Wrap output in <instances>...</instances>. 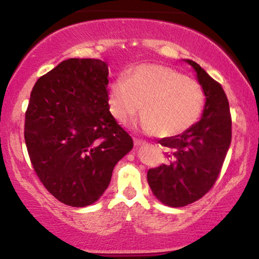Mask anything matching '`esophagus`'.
Instances as JSON below:
<instances>
[{
	"instance_id": "34e87169",
	"label": "esophagus",
	"mask_w": 259,
	"mask_h": 259,
	"mask_svg": "<svg viewBox=\"0 0 259 259\" xmlns=\"http://www.w3.org/2000/svg\"><path fill=\"white\" fill-rule=\"evenodd\" d=\"M145 144H146V142L142 141V140H139V139L134 140V145H135V147H140V146H142V145H145Z\"/></svg>"
}]
</instances>
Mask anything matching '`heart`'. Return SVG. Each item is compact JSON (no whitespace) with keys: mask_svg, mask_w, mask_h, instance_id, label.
Segmentation results:
<instances>
[{"mask_svg":"<svg viewBox=\"0 0 259 259\" xmlns=\"http://www.w3.org/2000/svg\"><path fill=\"white\" fill-rule=\"evenodd\" d=\"M203 102V90L196 80L159 64L134 68L126 81L117 80L108 92L109 108L119 123L133 119L142 108L140 129L160 138L179 135L194 125Z\"/></svg>","mask_w":259,"mask_h":259,"instance_id":"1","label":"heart"}]
</instances>
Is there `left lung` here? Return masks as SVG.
I'll return each instance as SVG.
<instances>
[{
    "mask_svg": "<svg viewBox=\"0 0 259 259\" xmlns=\"http://www.w3.org/2000/svg\"><path fill=\"white\" fill-rule=\"evenodd\" d=\"M204 96L201 119L179 135L159 140L170 162L147 171L152 194L169 207H184L200 200L214 185L231 142L229 102L222 85L191 59Z\"/></svg>",
    "mask_w": 259,
    "mask_h": 259,
    "instance_id": "1",
    "label": "left lung"
}]
</instances>
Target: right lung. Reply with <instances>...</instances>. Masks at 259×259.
Segmentation results:
<instances>
[{
  "label": "right lung",
  "instance_id": "right-lung-1",
  "mask_svg": "<svg viewBox=\"0 0 259 259\" xmlns=\"http://www.w3.org/2000/svg\"><path fill=\"white\" fill-rule=\"evenodd\" d=\"M108 65L69 58L41 76L25 113L24 138L38 179L62 203H95L133 148L109 112Z\"/></svg>",
  "mask_w": 259,
  "mask_h": 259
}]
</instances>
